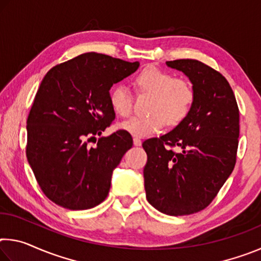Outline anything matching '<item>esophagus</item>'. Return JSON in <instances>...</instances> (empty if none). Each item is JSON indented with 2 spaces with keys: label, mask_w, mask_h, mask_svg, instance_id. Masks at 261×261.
Listing matches in <instances>:
<instances>
[{
  "label": "esophagus",
  "mask_w": 261,
  "mask_h": 261,
  "mask_svg": "<svg viewBox=\"0 0 261 261\" xmlns=\"http://www.w3.org/2000/svg\"><path fill=\"white\" fill-rule=\"evenodd\" d=\"M134 145H135V146H140V145H141L140 138H137V137H135V138H134Z\"/></svg>",
  "instance_id": "1"
}]
</instances>
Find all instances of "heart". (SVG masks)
<instances>
[{"instance_id":"1","label":"heart","mask_w":261,"mask_h":261,"mask_svg":"<svg viewBox=\"0 0 261 261\" xmlns=\"http://www.w3.org/2000/svg\"><path fill=\"white\" fill-rule=\"evenodd\" d=\"M135 83L141 93L153 94L152 115L122 122V130L135 137H147L160 131L166 122L177 125L187 118L194 102V91L190 84L153 65L145 68ZM109 103L115 114L127 117L132 113L134 98L126 86L116 85L110 90Z\"/></svg>"}]
</instances>
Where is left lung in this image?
Here are the masks:
<instances>
[{
  "instance_id": "left-lung-1",
  "label": "left lung",
  "mask_w": 261,
  "mask_h": 261,
  "mask_svg": "<svg viewBox=\"0 0 261 261\" xmlns=\"http://www.w3.org/2000/svg\"><path fill=\"white\" fill-rule=\"evenodd\" d=\"M192 84L194 102L179 124L145 140L146 198L167 215H189L208 206L232 173L240 136V110L220 72L197 60L168 61ZM177 146L179 153L169 147Z\"/></svg>"
}]
</instances>
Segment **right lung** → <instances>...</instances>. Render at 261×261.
<instances>
[{
	"mask_svg": "<svg viewBox=\"0 0 261 261\" xmlns=\"http://www.w3.org/2000/svg\"><path fill=\"white\" fill-rule=\"evenodd\" d=\"M139 62L85 53L51 68L28 117L26 156L43 193L69 210L93 208L108 196L113 170L132 138L124 130L100 137L115 120L109 90Z\"/></svg>",
	"mask_w": 261,
	"mask_h": 261,
	"instance_id": "add662e5",
	"label": "right lung"
}]
</instances>
